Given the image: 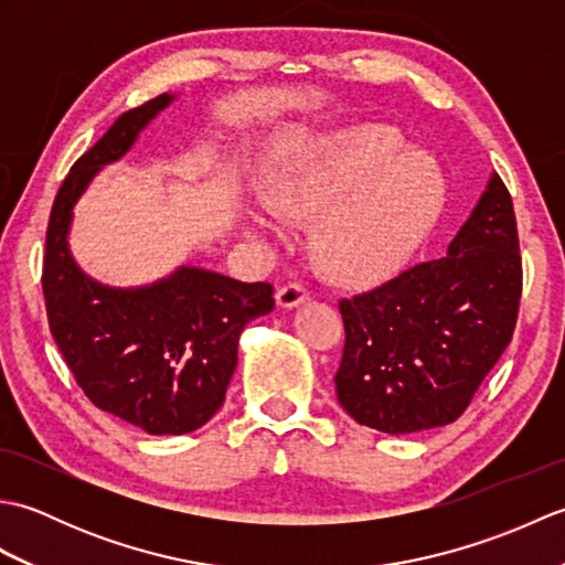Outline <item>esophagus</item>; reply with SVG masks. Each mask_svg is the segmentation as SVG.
Instances as JSON below:
<instances>
[{
    "label": "esophagus",
    "instance_id": "1",
    "mask_svg": "<svg viewBox=\"0 0 565 565\" xmlns=\"http://www.w3.org/2000/svg\"><path fill=\"white\" fill-rule=\"evenodd\" d=\"M303 301H308V289L301 284H284L281 289L276 291V303L281 308H294Z\"/></svg>",
    "mask_w": 565,
    "mask_h": 565
}]
</instances>
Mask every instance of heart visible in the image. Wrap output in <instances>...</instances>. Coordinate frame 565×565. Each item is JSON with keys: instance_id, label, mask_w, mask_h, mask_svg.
<instances>
[{"instance_id": "1", "label": "heart", "mask_w": 565, "mask_h": 565, "mask_svg": "<svg viewBox=\"0 0 565 565\" xmlns=\"http://www.w3.org/2000/svg\"><path fill=\"white\" fill-rule=\"evenodd\" d=\"M262 201L281 218L320 215L313 231L320 267L344 284H376L425 239L439 213L441 182L425 154L403 152L393 128L366 126L274 172Z\"/></svg>"}]
</instances>
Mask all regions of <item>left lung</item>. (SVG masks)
Returning <instances> with one entry per match:
<instances>
[{"label":"left lung","instance_id":"8db88e82","mask_svg":"<svg viewBox=\"0 0 565 565\" xmlns=\"http://www.w3.org/2000/svg\"><path fill=\"white\" fill-rule=\"evenodd\" d=\"M520 298L518 221L493 174L447 257L340 301V405L386 435L454 423L512 342Z\"/></svg>","mask_w":565,"mask_h":565}]
</instances>
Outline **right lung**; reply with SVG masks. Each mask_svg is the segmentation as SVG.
Here are the masks:
<instances>
[{"label":"right lung","mask_w":565,"mask_h":565,"mask_svg":"<svg viewBox=\"0 0 565 565\" xmlns=\"http://www.w3.org/2000/svg\"><path fill=\"white\" fill-rule=\"evenodd\" d=\"M170 102L160 94L121 114L72 164L47 221L41 276L47 326L77 386L148 435H186L209 423L237 366L239 332L274 308L267 281L184 267L146 289H109L72 259L67 227L84 186Z\"/></svg>","instance_id":"1"}]
</instances>
